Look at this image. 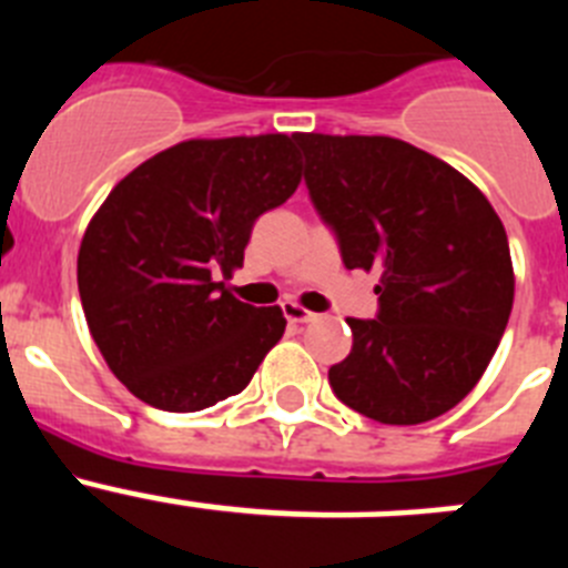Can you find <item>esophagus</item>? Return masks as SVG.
<instances>
[{"instance_id": "esophagus-1", "label": "esophagus", "mask_w": 568, "mask_h": 568, "mask_svg": "<svg viewBox=\"0 0 568 568\" xmlns=\"http://www.w3.org/2000/svg\"><path fill=\"white\" fill-rule=\"evenodd\" d=\"M281 310H284V315H287L290 324H310V321L318 318V315L310 313V310H304L301 304H295V301H284V304H281Z\"/></svg>"}]
</instances>
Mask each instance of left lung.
I'll return each mask as SVG.
<instances>
[{"mask_svg":"<svg viewBox=\"0 0 568 568\" xmlns=\"http://www.w3.org/2000/svg\"><path fill=\"white\" fill-rule=\"evenodd\" d=\"M310 199L346 270H378V315L346 318L329 386L378 424L413 426L471 393L511 313L498 213L458 170L389 135L295 133Z\"/></svg>","mask_w":568,"mask_h":568,"instance_id":"left-lung-1","label":"left lung"}]
</instances>
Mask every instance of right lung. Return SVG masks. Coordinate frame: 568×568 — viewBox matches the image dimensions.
Returning a JSON list of instances; mask_svg holds the SVG:
<instances>
[{"mask_svg": "<svg viewBox=\"0 0 568 568\" xmlns=\"http://www.w3.org/2000/svg\"><path fill=\"white\" fill-rule=\"evenodd\" d=\"M301 182L284 133L190 139L110 190L79 247V295L99 353L144 404L199 413L239 395L278 344L281 307H253L219 273Z\"/></svg>", "mask_w": 568, "mask_h": 568, "instance_id": "obj_1", "label": "right lung"}]
</instances>
